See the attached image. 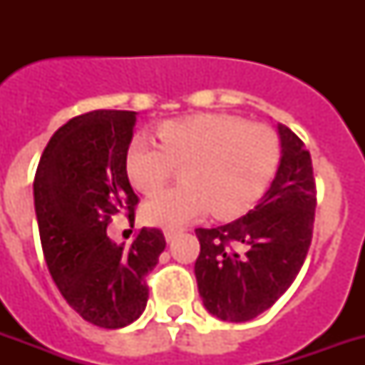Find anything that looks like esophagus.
<instances>
[{
	"mask_svg": "<svg viewBox=\"0 0 365 365\" xmlns=\"http://www.w3.org/2000/svg\"><path fill=\"white\" fill-rule=\"evenodd\" d=\"M180 233H182V229H180V227H166L165 229V239L168 240V242H170V240L174 239L176 235H180Z\"/></svg>",
	"mask_w": 365,
	"mask_h": 365,
	"instance_id": "esophagus-1",
	"label": "esophagus"
}]
</instances>
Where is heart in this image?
<instances>
[{
	"instance_id": "b5f03b06",
	"label": "heart",
	"mask_w": 365,
	"mask_h": 365,
	"mask_svg": "<svg viewBox=\"0 0 365 365\" xmlns=\"http://www.w3.org/2000/svg\"><path fill=\"white\" fill-rule=\"evenodd\" d=\"M157 143L134 138L126 149V174L143 195L159 193L182 168V185L143 206L153 225H180L206 212L233 220L254 208L277 174L282 142L269 125L242 117H180L155 128Z\"/></svg>"
}]
</instances>
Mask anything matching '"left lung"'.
I'll list each match as a JSON object with an SVG mask.
<instances>
[{
	"mask_svg": "<svg viewBox=\"0 0 365 365\" xmlns=\"http://www.w3.org/2000/svg\"><path fill=\"white\" fill-rule=\"evenodd\" d=\"M282 159L254 210L227 225L195 229L200 254L195 277L214 317L246 322L271 309L305 263L314 229L317 183L309 149L278 126Z\"/></svg>",
	"mask_w": 365,
	"mask_h": 365,
	"instance_id": "left-lung-1",
	"label": "left lung"
}]
</instances>
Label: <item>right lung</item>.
Returning a JSON list of instances; mask_svg holds the SVG:
<instances>
[{"label": "right lung", "mask_w": 365, "mask_h": 365, "mask_svg": "<svg viewBox=\"0 0 365 365\" xmlns=\"http://www.w3.org/2000/svg\"><path fill=\"white\" fill-rule=\"evenodd\" d=\"M134 121V111L121 110L73 117L48 140L34 180L48 272L79 317L108 329L142 314L145 277L166 246L157 227H142L130 246L113 244L106 233L119 214L134 222L138 197L125 165Z\"/></svg>", "instance_id": "add662e5"}]
</instances>
